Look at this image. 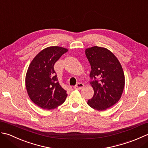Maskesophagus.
<instances>
[{
  "label": "esophagus",
  "mask_w": 148,
  "mask_h": 148,
  "mask_svg": "<svg viewBox=\"0 0 148 148\" xmlns=\"http://www.w3.org/2000/svg\"><path fill=\"white\" fill-rule=\"evenodd\" d=\"M84 84L81 83V82H79V83H78L76 86H74L73 88L75 89H80L82 88V87H84Z\"/></svg>",
  "instance_id": "1"
}]
</instances>
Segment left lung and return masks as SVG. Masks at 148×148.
I'll use <instances>...</instances> for the list:
<instances>
[{"mask_svg":"<svg viewBox=\"0 0 148 148\" xmlns=\"http://www.w3.org/2000/svg\"><path fill=\"white\" fill-rule=\"evenodd\" d=\"M85 53L90 63V82L94 95L87 101L91 108L99 111L107 110L121 97L125 87V74L115 55L106 48L94 46L86 49Z\"/></svg>","mask_w":148,"mask_h":148,"instance_id":"left-lung-1","label":"left lung"}]
</instances>
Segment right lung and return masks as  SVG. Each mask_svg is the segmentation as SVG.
Returning <instances> with one entry per match:
<instances>
[{"label": "right lung", "instance_id": "add662e5", "mask_svg": "<svg viewBox=\"0 0 148 148\" xmlns=\"http://www.w3.org/2000/svg\"><path fill=\"white\" fill-rule=\"evenodd\" d=\"M68 49L58 46L42 50L32 59L25 76L30 99L43 109L51 110L63 103L67 93L60 85L53 66Z\"/></svg>", "mask_w": 148, "mask_h": 148}]
</instances>
